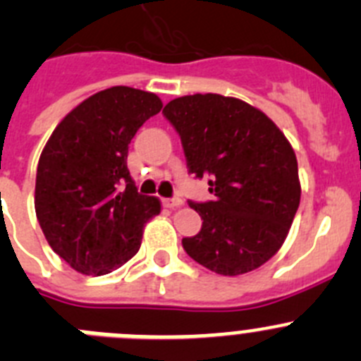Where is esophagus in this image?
Wrapping results in <instances>:
<instances>
[{
	"label": "esophagus",
	"instance_id": "obj_1",
	"mask_svg": "<svg viewBox=\"0 0 361 361\" xmlns=\"http://www.w3.org/2000/svg\"><path fill=\"white\" fill-rule=\"evenodd\" d=\"M161 203H164L165 208H176V207H180V204L183 203V201H181L180 197H165V200L161 201Z\"/></svg>",
	"mask_w": 361,
	"mask_h": 361
}]
</instances>
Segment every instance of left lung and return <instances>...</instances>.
<instances>
[{"mask_svg": "<svg viewBox=\"0 0 361 361\" xmlns=\"http://www.w3.org/2000/svg\"><path fill=\"white\" fill-rule=\"evenodd\" d=\"M188 174L208 178L214 200L188 207L203 226L181 240L192 260L222 276L255 271L287 238L301 200L295 153L279 128L237 97L194 94L165 104Z\"/></svg>", "mask_w": 361, "mask_h": 361, "instance_id": "obj_1", "label": "left lung"}]
</instances>
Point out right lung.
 <instances>
[{"mask_svg":"<svg viewBox=\"0 0 361 361\" xmlns=\"http://www.w3.org/2000/svg\"><path fill=\"white\" fill-rule=\"evenodd\" d=\"M160 97L131 87L101 90L55 128L40 154L35 212L53 251L82 274L103 276L137 255L157 197L137 192L128 144Z\"/></svg>","mask_w":361,"mask_h":361,"instance_id":"obj_1","label":"right lung"}]
</instances>
